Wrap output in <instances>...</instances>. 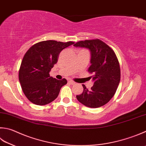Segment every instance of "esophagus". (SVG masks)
Listing matches in <instances>:
<instances>
[{
  "mask_svg": "<svg viewBox=\"0 0 146 146\" xmlns=\"http://www.w3.org/2000/svg\"><path fill=\"white\" fill-rule=\"evenodd\" d=\"M68 82H70V83L71 84H72V85H74V84H76V82H74V81H73L72 80H69V81H68Z\"/></svg>",
  "mask_w": 146,
  "mask_h": 146,
  "instance_id": "esophagus-1",
  "label": "esophagus"
}]
</instances>
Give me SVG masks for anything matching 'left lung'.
<instances>
[{"mask_svg": "<svg viewBox=\"0 0 146 146\" xmlns=\"http://www.w3.org/2000/svg\"><path fill=\"white\" fill-rule=\"evenodd\" d=\"M76 48L88 49L91 65L88 71L93 73V86L88 90L84 84L82 94L77 95L79 102L91 108H97L109 102L119 84V64L114 51L99 39L86 40L74 44Z\"/></svg>", "mask_w": 146, "mask_h": 146, "instance_id": "8db88e82", "label": "left lung"}]
</instances>
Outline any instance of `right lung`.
<instances>
[{
	"mask_svg": "<svg viewBox=\"0 0 146 146\" xmlns=\"http://www.w3.org/2000/svg\"><path fill=\"white\" fill-rule=\"evenodd\" d=\"M74 43L45 40L33 45L27 51L19 70V81L25 95L32 103L38 106L49 104L67 83L65 79L52 78L49 72L57 63L60 52Z\"/></svg>",
	"mask_w": 146,
	"mask_h": 146,
	"instance_id": "1",
	"label": "right lung"
}]
</instances>
